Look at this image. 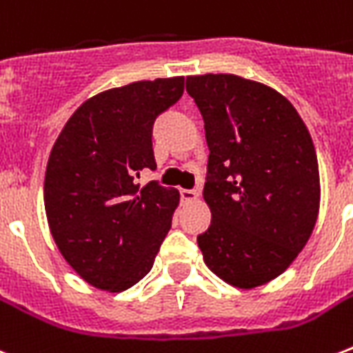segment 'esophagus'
<instances>
[{"label":"esophagus","mask_w":353,"mask_h":353,"mask_svg":"<svg viewBox=\"0 0 353 353\" xmlns=\"http://www.w3.org/2000/svg\"><path fill=\"white\" fill-rule=\"evenodd\" d=\"M179 196H181L183 201L198 200V192H196V190H192V188H181V190H179Z\"/></svg>","instance_id":"obj_1"}]
</instances>
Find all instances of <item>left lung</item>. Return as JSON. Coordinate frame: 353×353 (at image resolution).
<instances>
[{
	"label": "left lung",
	"mask_w": 353,
	"mask_h": 353,
	"mask_svg": "<svg viewBox=\"0 0 353 353\" xmlns=\"http://www.w3.org/2000/svg\"><path fill=\"white\" fill-rule=\"evenodd\" d=\"M209 146L203 198L211 225L198 235L205 265L241 289L287 270L313 233L320 179L305 123L274 88L231 74L187 77Z\"/></svg>",
	"instance_id": "obj_1"
}]
</instances>
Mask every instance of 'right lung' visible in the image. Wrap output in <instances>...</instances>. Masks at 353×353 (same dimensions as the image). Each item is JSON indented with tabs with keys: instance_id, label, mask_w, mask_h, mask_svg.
Instances as JSON below:
<instances>
[{
	"instance_id": "add662e5",
	"label": "right lung",
	"mask_w": 353,
	"mask_h": 353,
	"mask_svg": "<svg viewBox=\"0 0 353 353\" xmlns=\"http://www.w3.org/2000/svg\"><path fill=\"white\" fill-rule=\"evenodd\" d=\"M183 96V77L137 81L87 99L51 150L44 205L51 235L87 283L120 292L150 270L179 203L176 188L150 181L159 114Z\"/></svg>"
}]
</instances>
